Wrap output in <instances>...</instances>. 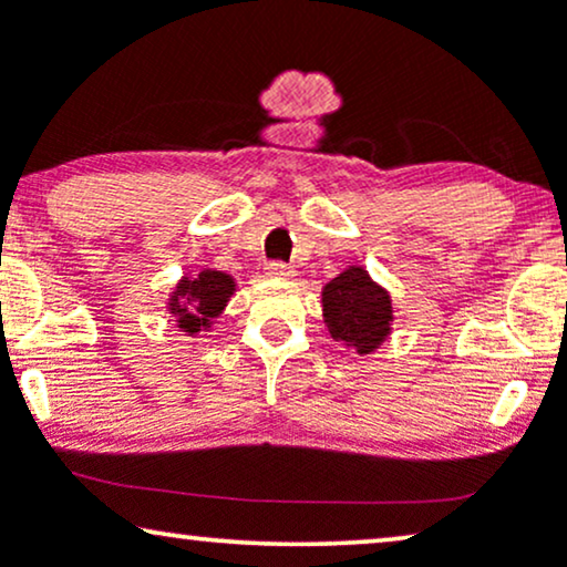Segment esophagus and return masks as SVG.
<instances>
[{
    "instance_id": "1",
    "label": "esophagus",
    "mask_w": 567,
    "mask_h": 567,
    "mask_svg": "<svg viewBox=\"0 0 567 567\" xmlns=\"http://www.w3.org/2000/svg\"><path fill=\"white\" fill-rule=\"evenodd\" d=\"M266 270H268L270 278H291L293 276V268L286 266L284 260H270Z\"/></svg>"
}]
</instances>
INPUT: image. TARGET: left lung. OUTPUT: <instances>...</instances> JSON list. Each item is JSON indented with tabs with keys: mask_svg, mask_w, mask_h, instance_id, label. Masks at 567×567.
Instances as JSON below:
<instances>
[{
	"mask_svg": "<svg viewBox=\"0 0 567 567\" xmlns=\"http://www.w3.org/2000/svg\"><path fill=\"white\" fill-rule=\"evenodd\" d=\"M322 309L330 336L359 353L374 351L390 332V297L363 268H348L332 278L322 291Z\"/></svg>",
	"mask_w": 567,
	"mask_h": 567,
	"instance_id": "left-lung-1",
	"label": "left lung"
}]
</instances>
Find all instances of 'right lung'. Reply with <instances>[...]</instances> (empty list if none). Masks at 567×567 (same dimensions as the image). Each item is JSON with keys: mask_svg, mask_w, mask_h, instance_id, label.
Here are the masks:
<instances>
[{"mask_svg": "<svg viewBox=\"0 0 567 567\" xmlns=\"http://www.w3.org/2000/svg\"><path fill=\"white\" fill-rule=\"evenodd\" d=\"M231 291H235V281L229 276L219 270H200L196 278H185L177 286L169 309L181 320V328L193 336L212 324V317L221 312Z\"/></svg>", "mask_w": 567, "mask_h": 567, "instance_id": "add662e5", "label": "right lung"}]
</instances>
